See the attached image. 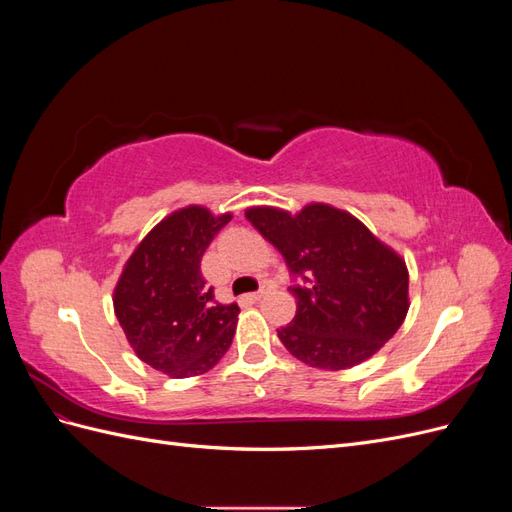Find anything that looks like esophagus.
Masks as SVG:
<instances>
[{"mask_svg":"<svg viewBox=\"0 0 512 512\" xmlns=\"http://www.w3.org/2000/svg\"><path fill=\"white\" fill-rule=\"evenodd\" d=\"M265 292H267V286H262L258 292H250V299H252V301H258V299L265 297Z\"/></svg>","mask_w":512,"mask_h":512,"instance_id":"34e87169","label":"esophagus"}]
</instances>
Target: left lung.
<instances>
[{
  "label": "left lung",
  "instance_id": "left-lung-1",
  "mask_svg": "<svg viewBox=\"0 0 512 512\" xmlns=\"http://www.w3.org/2000/svg\"><path fill=\"white\" fill-rule=\"evenodd\" d=\"M245 218L273 243L307 288H292L297 314L277 337L309 367L339 371L371 359L404 324L408 267L359 218L327 203L290 213L247 207Z\"/></svg>",
  "mask_w": 512,
  "mask_h": 512
}]
</instances>
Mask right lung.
<instances>
[{
	"instance_id": "obj_1",
	"label": "right lung",
	"mask_w": 512,
	"mask_h": 512,
	"mask_svg": "<svg viewBox=\"0 0 512 512\" xmlns=\"http://www.w3.org/2000/svg\"><path fill=\"white\" fill-rule=\"evenodd\" d=\"M232 220L203 205L168 213L134 247L113 290L115 316L143 363L170 378L209 371L232 344L239 305L213 301L200 260Z\"/></svg>"
}]
</instances>
